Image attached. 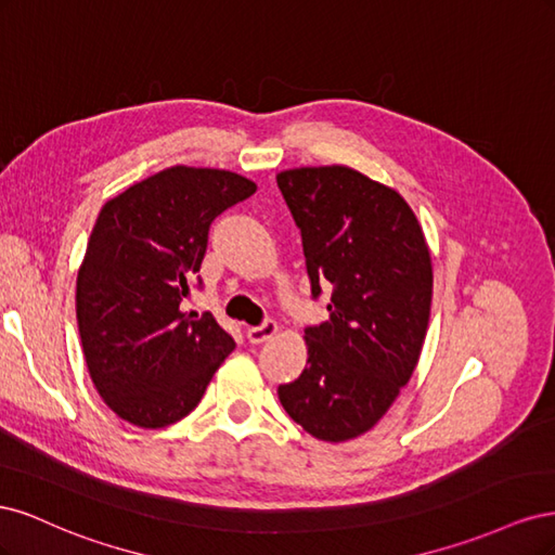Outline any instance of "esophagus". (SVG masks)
Returning <instances> with one entry per match:
<instances>
[{
  "mask_svg": "<svg viewBox=\"0 0 555 555\" xmlns=\"http://www.w3.org/2000/svg\"><path fill=\"white\" fill-rule=\"evenodd\" d=\"M275 333H278V324L273 322V319H266L263 324L249 326V328H247V340H249L251 345H261V343H266L268 338H273Z\"/></svg>",
  "mask_w": 555,
  "mask_h": 555,
  "instance_id": "1",
  "label": "esophagus"
}]
</instances>
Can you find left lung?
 <instances>
[{
    "label": "left lung",
    "instance_id": "1",
    "mask_svg": "<svg viewBox=\"0 0 555 555\" xmlns=\"http://www.w3.org/2000/svg\"><path fill=\"white\" fill-rule=\"evenodd\" d=\"M278 188L312 298L331 289L328 319L306 328L308 367L278 396L317 440L345 442L371 430L414 373L433 298L428 245L405 198L347 166L282 171Z\"/></svg>",
    "mask_w": 555,
    "mask_h": 555
}]
</instances>
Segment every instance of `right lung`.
Listing matches in <instances>:
<instances>
[{
  "instance_id": "right-lung-1",
  "label": "right lung",
  "mask_w": 555,
  "mask_h": 555,
  "mask_svg": "<svg viewBox=\"0 0 555 555\" xmlns=\"http://www.w3.org/2000/svg\"><path fill=\"white\" fill-rule=\"evenodd\" d=\"M257 192L231 171L171 166L111 198L78 271L76 317L99 396L125 422L164 428L188 416L236 347L210 312H182L204 287L215 217Z\"/></svg>"
}]
</instances>
